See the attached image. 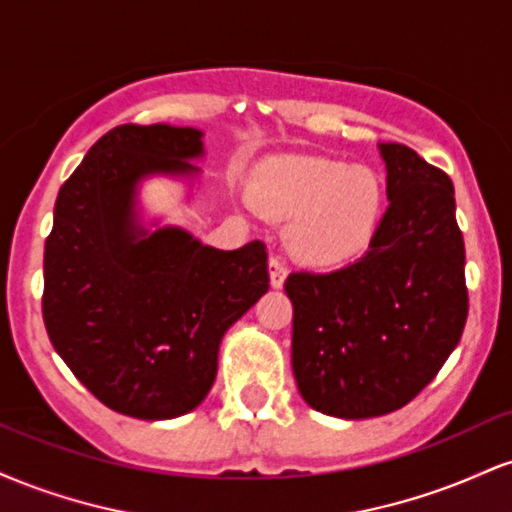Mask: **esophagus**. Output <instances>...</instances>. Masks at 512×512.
I'll return each mask as SVG.
<instances>
[{"mask_svg": "<svg viewBox=\"0 0 512 512\" xmlns=\"http://www.w3.org/2000/svg\"><path fill=\"white\" fill-rule=\"evenodd\" d=\"M286 274L289 272H286L284 264L276 260V257H272V260H269V284H272V289H281V286H284Z\"/></svg>", "mask_w": 512, "mask_h": 512, "instance_id": "34e87169", "label": "esophagus"}]
</instances>
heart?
I'll list each match as a JSON object with an SVG mask.
<instances>
[{
    "mask_svg": "<svg viewBox=\"0 0 512 512\" xmlns=\"http://www.w3.org/2000/svg\"><path fill=\"white\" fill-rule=\"evenodd\" d=\"M250 195L267 219L289 221V250L317 267L361 255L387 207L380 173L317 156L272 158L257 170Z\"/></svg>",
    "mask_w": 512,
    "mask_h": 512,
    "instance_id": "1",
    "label": "heart"
}]
</instances>
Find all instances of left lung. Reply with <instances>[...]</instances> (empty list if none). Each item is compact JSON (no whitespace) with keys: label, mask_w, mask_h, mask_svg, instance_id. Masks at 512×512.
Wrapping results in <instances>:
<instances>
[{"label":"left lung","mask_w":512,"mask_h":512,"mask_svg":"<svg viewBox=\"0 0 512 512\" xmlns=\"http://www.w3.org/2000/svg\"><path fill=\"white\" fill-rule=\"evenodd\" d=\"M387 207L366 255L330 274L293 272L298 392L337 419L402 409L431 383L467 322L455 187L402 144H378Z\"/></svg>","instance_id":"left-lung-1"}]
</instances>
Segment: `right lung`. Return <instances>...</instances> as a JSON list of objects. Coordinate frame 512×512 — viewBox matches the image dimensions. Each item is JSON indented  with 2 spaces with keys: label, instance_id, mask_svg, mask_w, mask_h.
<instances>
[{
  "label": "right lung",
  "instance_id": "right-lung-1",
  "mask_svg": "<svg viewBox=\"0 0 512 512\" xmlns=\"http://www.w3.org/2000/svg\"><path fill=\"white\" fill-rule=\"evenodd\" d=\"M204 132L120 125L60 187L45 240L43 320L79 383L117 414L166 421L204 402L223 334L269 289L260 240L204 245L144 221L149 178L199 180Z\"/></svg>",
  "mask_w": 512,
  "mask_h": 512
}]
</instances>
